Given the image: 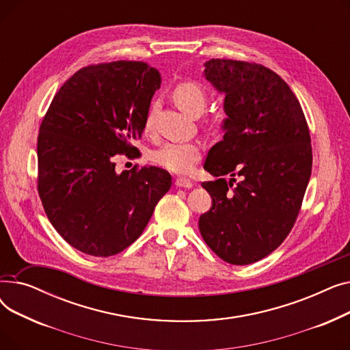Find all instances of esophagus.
I'll use <instances>...</instances> for the list:
<instances>
[{
	"mask_svg": "<svg viewBox=\"0 0 350 350\" xmlns=\"http://www.w3.org/2000/svg\"><path fill=\"white\" fill-rule=\"evenodd\" d=\"M176 186L183 187V189H191L193 181L187 177H178V178H176Z\"/></svg>",
	"mask_w": 350,
	"mask_h": 350,
	"instance_id": "1",
	"label": "esophagus"
}]
</instances>
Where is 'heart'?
I'll return each instance as SVG.
<instances>
[{"label":"heart","mask_w":350,"mask_h":350,"mask_svg":"<svg viewBox=\"0 0 350 350\" xmlns=\"http://www.w3.org/2000/svg\"><path fill=\"white\" fill-rule=\"evenodd\" d=\"M173 99L176 105L189 115L197 116L203 112L208 96L206 89L197 82L183 81L173 88ZM153 124V106L149 107L143 122V132L150 133ZM203 147L197 142H169L160 146L159 149L152 152V160L159 164L160 167L173 172L186 174L190 173L197 161L201 157Z\"/></svg>","instance_id":"obj_1"}]
</instances>
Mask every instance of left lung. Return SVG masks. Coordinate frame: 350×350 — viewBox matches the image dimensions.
Masks as SVG:
<instances>
[{
  "label": "left lung",
  "instance_id": "8db88e82",
  "mask_svg": "<svg viewBox=\"0 0 350 350\" xmlns=\"http://www.w3.org/2000/svg\"><path fill=\"white\" fill-rule=\"evenodd\" d=\"M204 66L226 96L227 119L204 163L218 178L201 185L213 204L198 228L219 258L248 265L277 250L297 221L312 172L309 127L299 100L269 68L234 59ZM235 175L242 177L237 185Z\"/></svg>",
  "mask_w": 350,
  "mask_h": 350
}]
</instances>
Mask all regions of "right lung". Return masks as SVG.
Wrapping results in <instances>:
<instances>
[{
  "label": "right lung",
  "instance_id": "right-lung-1",
  "mask_svg": "<svg viewBox=\"0 0 350 350\" xmlns=\"http://www.w3.org/2000/svg\"><path fill=\"white\" fill-rule=\"evenodd\" d=\"M161 78L140 61L89 65L53 96L38 135V194L53 228L88 255L110 256L133 244L172 187L154 165L120 174L115 156L139 157L133 140Z\"/></svg>",
  "mask_w": 350,
  "mask_h": 350
}]
</instances>
